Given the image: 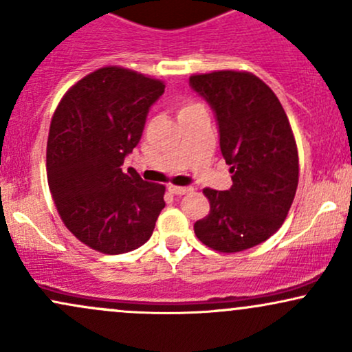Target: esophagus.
Returning <instances> with one entry per match:
<instances>
[{
  "label": "esophagus",
  "mask_w": 352,
  "mask_h": 352,
  "mask_svg": "<svg viewBox=\"0 0 352 352\" xmlns=\"http://www.w3.org/2000/svg\"><path fill=\"white\" fill-rule=\"evenodd\" d=\"M168 190L173 195H187V193L192 192V187H177V185H168Z\"/></svg>",
  "instance_id": "1"
}]
</instances>
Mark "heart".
<instances>
[{"instance_id": "obj_1", "label": "heart", "mask_w": 352, "mask_h": 352, "mask_svg": "<svg viewBox=\"0 0 352 352\" xmlns=\"http://www.w3.org/2000/svg\"><path fill=\"white\" fill-rule=\"evenodd\" d=\"M201 106H199L197 102H192V100H184V102L179 104V109H177V116H184L187 114V112H192L195 111V109H200Z\"/></svg>"}]
</instances>
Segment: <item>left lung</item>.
<instances>
[{
    "label": "left lung",
    "mask_w": 352,
    "mask_h": 352,
    "mask_svg": "<svg viewBox=\"0 0 352 352\" xmlns=\"http://www.w3.org/2000/svg\"><path fill=\"white\" fill-rule=\"evenodd\" d=\"M190 86L215 111L220 148L233 185L204 188L210 213L193 225L215 252L236 253L278 232L296 195L298 148L274 92L246 71L190 76Z\"/></svg>",
    "instance_id": "left-lung-1"
}]
</instances>
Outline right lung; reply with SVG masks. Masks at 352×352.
<instances>
[{
    "instance_id": "right-lung-1",
    "label": "right lung",
    "mask_w": 352,
    "mask_h": 352,
    "mask_svg": "<svg viewBox=\"0 0 352 352\" xmlns=\"http://www.w3.org/2000/svg\"><path fill=\"white\" fill-rule=\"evenodd\" d=\"M162 80L124 67L91 72L60 99L47 137L46 170L66 228L106 254L127 253L152 236L165 187L122 172L139 144Z\"/></svg>"
}]
</instances>
